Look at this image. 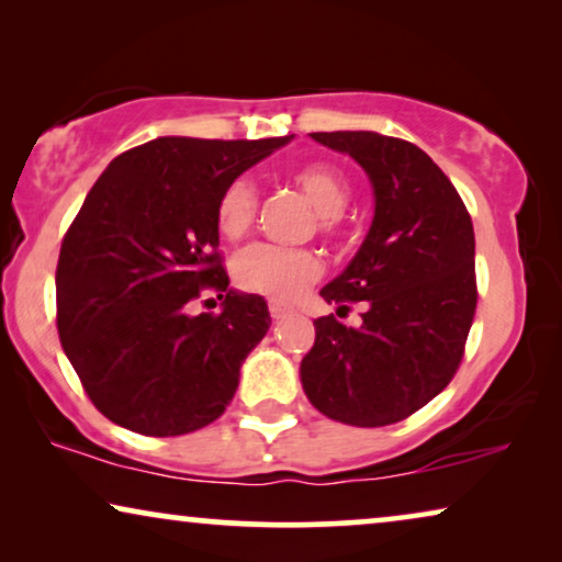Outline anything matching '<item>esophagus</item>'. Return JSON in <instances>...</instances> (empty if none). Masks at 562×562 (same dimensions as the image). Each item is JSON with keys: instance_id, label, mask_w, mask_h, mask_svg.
I'll use <instances>...</instances> for the list:
<instances>
[{"instance_id": "1", "label": "esophagus", "mask_w": 562, "mask_h": 562, "mask_svg": "<svg viewBox=\"0 0 562 562\" xmlns=\"http://www.w3.org/2000/svg\"><path fill=\"white\" fill-rule=\"evenodd\" d=\"M268 310H271V317H273V319H283V317H289V314H291V306L279 304V302L268 304Z\"/></svg>"}]
</instances>
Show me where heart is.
Listing matches in <instances>:
<instances>
[{
	"instance_id": "1",
	"label": "heart",
	"mask_w": 562,
	"mask_h": 562,
	"mask_svg": "<svg viewBox=\"0 0 562 562\" xmlns=\"http://www.w3.org/2000/svg\"><path fill=\"white\" fill-rule=\"evenodd\" d=\"M291 181L304 191L319 214V227L333 229L350 202V183L340 171L325 164L299 166ZM258 194L250 179H233L217 199V229L227 240H240L248 235L256 220ZM322 260L314 250L281 248V245L256 243L240 250L233 260V279L243 291L271 299H294L317 281Z\"/></svg>"
}]
</instances>
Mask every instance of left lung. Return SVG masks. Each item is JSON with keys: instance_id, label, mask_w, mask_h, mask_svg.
Instances as JSON below:
<instances>
[{"instance_id": "8db88e82", "label": "left lung", "mask_w": 562, "mask_h": 562, "mask_svg": "<svg viewBox=\"0 0 562 562\" xmlns=\"http://www.w3.org/2000/svg\"><path fill=\"white\" fill-rule=\"evenodd\" d=\"M312 137L363 168L375 210L356 258L319 291L340 310L366 302L363 325L314 319L304 394L342 425H394L432 402L463 360L479 299L471 214L417 145L368 130Z\"/></svg>"}]
</instances>
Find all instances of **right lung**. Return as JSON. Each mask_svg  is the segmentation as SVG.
<instances>
[{
	"mask_svg": "<svg viewBox=\"0 0 562 562\" xmlns=\"http://www.w3.org/2000/svg\"><path fill=\"white\" fill-rule=\"evenodd\" d=\"M294 135L156 137L122 153L83 199L56 268L58 335L99 412L150 437L212 425L263 340V296L229 289L214 220L222 189ZM202 288L225 297L191 315Z\"/></svg>",
	"mask_w": 562,
	"mask_h": 562,
	"instance_id": "obj_1",
	"label": "right lung"
}]
</instances>
